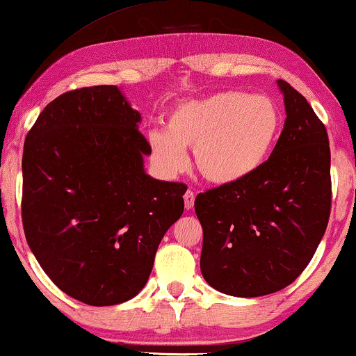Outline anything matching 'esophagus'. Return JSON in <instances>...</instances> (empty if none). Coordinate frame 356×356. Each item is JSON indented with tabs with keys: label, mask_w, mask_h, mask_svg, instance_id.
I'll list each match as a JSON object with an SVG mask.
<instances>
[{
	"label": "esophagus",
	"mask_w": 356,
	"mask_h": 356,
	"mask_svg": "<svg viewBox=\"0 0 356 356\" xmlns=\"http://www.w3.org/2000/svg\"><path fill=\"white\" fill-rule=\"evenodd\" d=\"M183 197H184V207H186L188 211H189V209H193V206H194V197H196V194H194V193L191 191V189H188V191L184 193Z\"/></svg>",
	"instance_id": "obj_1"
}]
</instances>
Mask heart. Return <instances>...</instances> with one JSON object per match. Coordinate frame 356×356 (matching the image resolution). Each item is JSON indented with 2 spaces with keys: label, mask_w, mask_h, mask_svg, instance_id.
<instances>
[{
  "label": "heart",
  "mask_w": 356,
  "mask_h": 356,
  "mask_svg": "<svg viewBox=\"0 0 356 356\" xmlns=\"http://www.w3.org/2000/svg\"><path fill=\"white\" fill-rule=\"evenodd\" d=\"M282 110L267 95L222 90L175 105L165 131H149L147 140L157 167L173 177L188 163L207 181L233 184L256 173L274 152L282 131Z\"/></svg>",
  "instance_id": "1"
}]
</instances>
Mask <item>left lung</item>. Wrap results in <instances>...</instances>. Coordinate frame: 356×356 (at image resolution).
Masks as SVG:
<instances>
[{"instance_id":"obj_1","label":"left lung","mask_w":356,"mask_h":356,"mask_svg":"<svg viewBox=\"0 0 356 356\" xmlns=\"http://www.w3.org/2000/svg\"><path fill=\"white\" fill-rule=\"evenodd\" d=\"M285 124L274 152L243 181L199 193L201 272L225 295L254 298L290 285L313 259L330 216L325 126L289 82Z\"/></svg>"}]
</instances>
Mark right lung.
Returning a JSON list of instances; mask_svg holds the SVG:
<instances>
[{"instance_id": "add662e5", "label": "right lung", "mask_w": 356, "mask_h": 356, "mask_svg": "<svg viewBox=\"0 0 356 356\" xmlns=\"http://www.w3.org/2000/svg\"><path fill=\"white\" fill-rule=\"evenodd\" d=\"M140 113L116 86L66 92L29 131L22 223L45 274L90 306L134 298L181 217L186 186L145 173Z\"/></svg>"}]
</instances>
